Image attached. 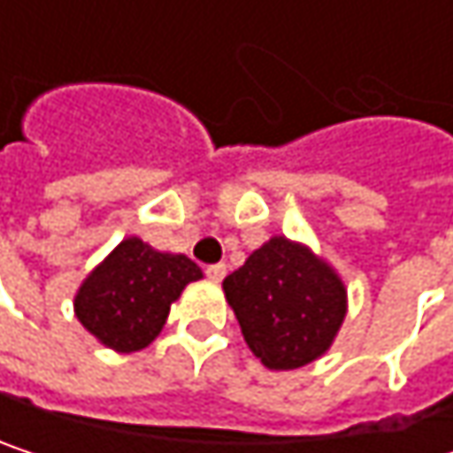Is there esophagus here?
Wrapping results in <instances>:
<instances>
[{
  "mask_svg": "<svg viewBox=\"0 0 453 453\" xmlns=\"http://www.w3.org/2000/svg\"><path fill=\"white\" fill-rule=\"evenodd\" d=\"M226 273H227V267L223 265V262H218V265H210V267H207V278H210L212 283H220V280L226 278Z\"/></svg>",
  "mask_w": 453,
  "mask_h": 453,
  "instance_id": "1",
  "label": "esophagus"
}]
</instances>
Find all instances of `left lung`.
I'll return each mask as SVG.
<instances>
[{
    "label": "left lung",
    "instance_id": "1",
    "mask_svg": "<svg viewBox=\"0 0 453 453\" xmlns=\"http://www.w3.org/2000/svg\"><path fill=\"white\" fill-rule=\"evenodd\" d=\"M246 346L270 370H296L322 357L343 317L346 288L304 243L273 235L223 280Z\"/></svg>",
    "mask_w": 453,
    "mask_h": 453
}]
</instances>
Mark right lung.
<instances>
[{"mask_svg":"<svg viewBox=\"0 0 453 453\" xmlns=\"http://www.w3.org/2000/svg\"><path fill=\"white\" fill-rule=\"evenodd\" d=\"M199 278V265L186 254L157 251L131 235L81 283L75 317L107 349L141 351L159 335L170 304Z\"/></svg>","mask_w":453,"mask_h":453,"instance_id":"obj_1","label":"right lung"}]
</instances>
